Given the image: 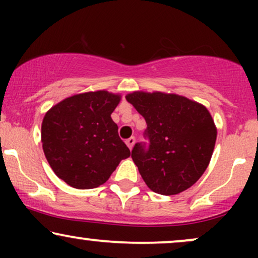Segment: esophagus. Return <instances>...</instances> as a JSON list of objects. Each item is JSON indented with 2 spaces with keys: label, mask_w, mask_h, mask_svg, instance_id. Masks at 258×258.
<instances>
[{
  "label": "esophagus",
  "mask_w": 258,
  "mask_h": 258,
  "mask_svg": "<svg viewBox=\"0 0 258 258\" xmlns=\"http://www.w3.org/2000/svg\"><path fill=\"white\" fill-rule=\"evenodd\" d=\"M135 143H136V139H135V137H131V138L126 139V144H127V147L130 148V149H132L133 146H135Z\"/></svg>",
  "instance_id": "esophagus-1"
}]
</instances>
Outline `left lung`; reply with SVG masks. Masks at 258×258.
Listing matches in <instances>:
<instances>
[{"label":"left lung","instance_id":"8db88e82","mask_svg":"<svg viewBox=\"0 0 258 258\" xmlns=\"http://www.w3.org/2000/svg\"><path fill=\"white\" fill-rule=\"evenodd\" d=\"M126 99L147 122L149 148L137 143L132 150V160L146 184L162 195L190 188L209 166L217 138L206 106L158 91H136Z\"/></svg>","mask_w":258,"mask_h":258}]
</instances>
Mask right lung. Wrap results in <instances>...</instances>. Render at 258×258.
<instances>
[{
  "label": "right lung",
  "mask_w": 258,
  "mask_h": 258,
  "mask_svg": "<svg viewBox=\"0 0 258 258\" xmlns=\"http://www.w3.org/2000/svg\"><path fill=\"white\" fill-rule=\"evenodd\" d=\"M121 96L108 91L74 94L44 115L41 142L49 166L76 189L102 185L122 159L131 155L111 112Z\"/></svg>",
  "instance_id": "obj_1"
}]
</instances>
